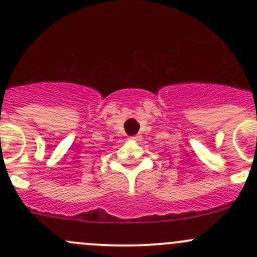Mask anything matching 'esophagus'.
<instances>
[{
  "label": "esophagus",
  "mask_w": 257,
  "mask_h": 257,
  "mask_svg": "<svg viewBox=\"0 0 257 257\" xmlns=\"http://www.w3.org/2000/svg\"><path fill=\"white\" fill-rule=\"evenodd\" d=\"M130 139H131V140H139V139H141V136H140V135H136V136H131Z\"/></svg>",
  "instance_id": "esophagus-1"
}]
</instances>
